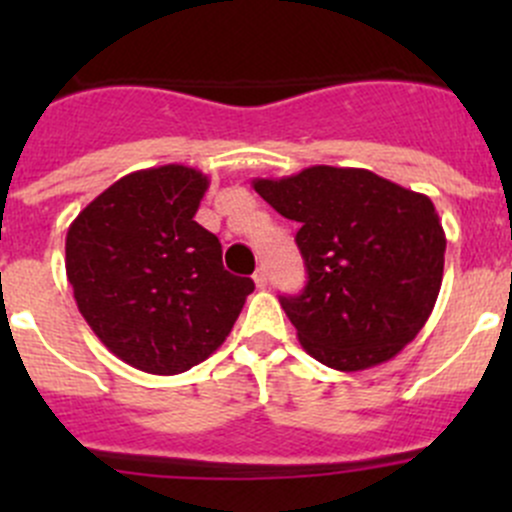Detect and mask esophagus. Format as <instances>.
Wrapping results in <instances>:
<instances>
[{
	"instance_id": "34e87169",
	"label": "esophagus",
	"mask_w": 512,
	"mask_h": 512,
	"mask_svg": "<svg viewBox=\"0 0 512 512\" xmlns=\"http://www.w3.org/2000/svg\"><path fill=\"white\" fill-rule=\"evenodd\" d=\"M252 280H255V285L257 287H267V280H270V277H267V270H265V267H260V270H257L255 272V275H252Z\"/></svg>"
}]
</instances>
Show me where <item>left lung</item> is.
<instances>
[{
	"label": "left lung",
	"mask_w": 512,
	"mask_h": 512,
	"mask_svg": "<svg viewBox=\"0 0 512 512\" xmlns=\"http://www.w3.org/2000/svg\"><path fill=\"white\" fill-rule=\"evenodd\" d=\"M252 188L287 220L307 267L299 297H280L302 349L337 371L394 359L431 317L446 232L431 198L364 168L312 165Z\"/></svg>",
	"instance_id": "8db88e82"
}]
</instances>
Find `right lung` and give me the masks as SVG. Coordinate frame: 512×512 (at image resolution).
Returning <instances> with one entry per match:
<instances>
[{
	"label": "right lung",
	"mask_w": 512,
	"mask_h": 512,
	"mask_svg": "<svg viewBox=\"0 0 512 512\" xmlns=\"http://www.w3.org/2000/svg\"><path fill=\"white\" fill-rule=\"evenodd\" d=\"M210 180L188 165L136 170L91 200L66 232V277L103 347L133 369L180 374L230 334L250 277L195 223Z\"/></svg>",
	"instance_id": "add662e5"
}]
</instances>
